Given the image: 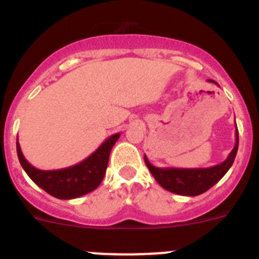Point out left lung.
<instances>
[{
	"instance_id": "left-lung-1",
	"label": "left lung",
	"mask_w": 259,
	"mask_h": 259,
	"mask_svg": "<svg viewBox=\"0 0 259 259\" xmlns=\"http://www.w3.org/2000/svg\"><path fill=\"white\" fill-rule=\"evenodd\" d=\"M210 83L218 85L214 80H207ZM236 123V122H235ZM236 143L233 149L226 158V161L215 166L206 167V168H179V167H155L149 162L148 157L144 155V161L146 166L154 176L157 183L166 191L172 192L180 196H198V194L206 192L214 184L223 178L227 171L232 166L235 157H236L237 148H239V131L236 125Z\"/></svg>"
}]
</instances>
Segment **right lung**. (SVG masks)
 <instances>
[{"label": "right lung", "instance_id": "obj_1", "mask_svg": "<svg viewBox=\"0 0 259 259\" xmlns=\"http://www.w3.org/2000/svg\"><path fill=\"white\" fill-rule=\"evenodd\" d=\"M119 137L120 134L111 135L84 161L59 170L45 171L32 166L23 155L18 141L17 153L23 170L26 171L32 182L36 183L47 193L52 194L53 197L72 200L95 191L101 184L109 163L110 152Z\"/></svg>", "mask_w": 259, "mask_h": 259}]
</instances>
